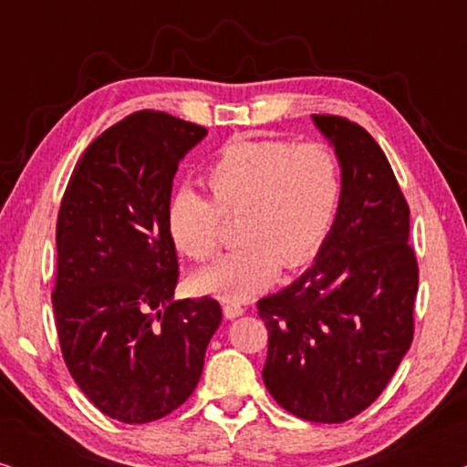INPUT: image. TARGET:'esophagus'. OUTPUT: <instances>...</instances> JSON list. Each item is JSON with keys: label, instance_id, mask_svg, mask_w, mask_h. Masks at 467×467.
<instances>
[{"label": "esophagus", "instance_id": "34e87169", "mask_svg": "<svg viewBox=\"0 0 467 467\" xmlns=\"http://www.w3.org/2000/svg\"><path fill=\"white\" fill-rule=\"evenodd\" d=\"M223 315H225V318L242 317V315H244V308H242L240 304H225V306H223Z\"/></svg>", "mask_w": 467, "mask_h": 467}]
</instances>
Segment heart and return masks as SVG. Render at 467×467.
Segmentation results:
<instances>
[{
	"label": "heart",
	"instance_id": "obj_1",
	"mask_svg": "<svg viewBox=\"0 0 467 467\" xmlns=\"http://www.w3.org/2000/svg\"><path fill=\"white\" fill-rule=\"evenodd\" d=\"M208 200L181 193L168 229L191 259L213 257L221 219L235 221L238 248L191 276V286L223 302H246L283 270L308 264L327 240L342 197V168L323 142L264 138L229 142L202 174Z\"/></svg>",
	"mask_w": 467,
	"mask_h": 467
}]
</instances>
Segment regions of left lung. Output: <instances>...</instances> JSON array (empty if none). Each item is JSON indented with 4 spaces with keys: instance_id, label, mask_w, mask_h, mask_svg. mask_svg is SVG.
Wrapping results in <instances>:
<instances>
[{
    "instance_id": "1",
    "label": "left lung",
    "mask_w": 467,
    "mask_h": 467,
    "mask_svg": "<svg viewBox=\"0 0 467 467\" xmlns=\"http://www.w3.org/2000/svg\"><path fill=\"white\" fill-rule=\"evenodd\" d=\"M312 120L340 159L342 197L310 270L257 302L261 376L286 412L344 423L379 398L410 348L419 264L410 208L376 140L344 117Z\"/></svg>"
}]
</instances>
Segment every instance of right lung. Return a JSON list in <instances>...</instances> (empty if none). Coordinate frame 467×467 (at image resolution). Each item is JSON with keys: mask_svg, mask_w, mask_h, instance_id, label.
<instances>
[{"mask_svg": "<svg viewBox=\"0 0 467 467\" xmlns=\"http://www.w3.org/2000/svg\"><path fill=\"white\" fill-rule=\"evenodd\" d=\"M206 133L168 112H133L88 144L63 193L57 336L80 391L120 423H150L184 404L221 325L213 297L174 302L168 229L178 163Z\"/></svg>", "mask_w": 467, "mask_h": 467, "instance_id": "right-lung-1", "label": "right lung"}]
</instances>
